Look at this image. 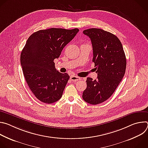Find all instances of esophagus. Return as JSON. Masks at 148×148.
I'll list each match as a JSON object with an SVG mask.
<instances>
[{"mask_svg": "<svg viewBox=\"0 0 148 148\" xmlns=\"http://www.w3.org/2000/svg\"><path fill=\"white\" fill-rule=\"evenodd\" d=\"M70 79L71 81H78L81 79V78H79V77H77V76H75V75H71Z\"/></svg>", "mask_w": 148, "mask_h": 148, "instance_id": "34e87169", "label": "esophagus"}]
</instances>
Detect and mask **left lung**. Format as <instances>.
<instances>
[{"mask_svg": "<svg viewBox=\"0 0 148 148\" xmlns=\"http://www.w3.org/2000/svg\"><path fill=\"white\" fill-rule=\"evenodd\" d=\"M91 41L95 70L97 79L87 78V88L83 99L92 105L107 100L114 92L123 78L126 60L119 39L102 29L92 28L83 31Z\"/></svg>", "mask_w": 148, "mask_h": 148, "instance_id": "1", "label": "left lung"}]
</instances>
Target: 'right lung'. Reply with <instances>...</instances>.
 I'll return each mask as SVG.
<instances>
[{
	"label": "right lung",
	"instance_id": "add662e5",
	"mask_svg": "<svg viewBox=\"0 0 148 148\" xmlns=\"http://www.w3.org/2000/svg\"><path fill=\"white\" fill-rule=\"evenodd\" d=\"M78 32L51 28L38 30L27 39L20 63L29 88L40 101L51 103L61 98L70 76L56 70L54 60Z\"/></svg>",
	"mask_w": 148,
	"mask_h": 148
}]
</instances>
